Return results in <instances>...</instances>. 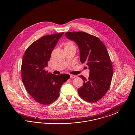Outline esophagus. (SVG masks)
<instances>
[{
    "mask_svg": "<svg viewBox=\"0 0 135 135\" xmlns=\"http://www.w3.org/2000/svg\"><path fill=\"white\" fill-rule=\"evenodd\" d=\"M70 78H72V79L74 78L75 77H76V76L75 75H72V74H70Z\"/></svg>",
    "mask_w": 135,
    "mask_h": 135,
    "instance_id": "34e87169",
    "label": "esophagus"
}]
</instances>
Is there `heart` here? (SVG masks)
<instances>
[{"instance_id":"b5f03b06","label":"heart","mask_w":135,"mask_h":135,"mask_svg":"<svg viewBox=\"0 0 135 135\" xmlns=\"http://www.w3.org/2000/svg\"><path fill=\"white\" fill-rule=\"evenodd\" d=\"M74 46V45H73V44L72 42H67L65 44V47H66V46Z\"/></svg>"}]
</instances>
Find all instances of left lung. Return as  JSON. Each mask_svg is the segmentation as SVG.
<instances>
[{
	"label": "left lung",
	"instance_id": "left-lung-1",
	"mask_svg": "<svg viewBox=\"0 0 135 135\" xmlns=\"http://www.w3.org/2000/svg\"><path fill=\"white\" fill-rule=\"evenodd\" d=\"M65 35L77 44L80 62L90 70L88 79L79 76L84 84L78 89V95L86 102H96L106 94L112 78L113 67L108 51L100 39L86 32H66Z\"/></svg>",
	"mask_w": 135,
	"mask_h": 135
}]
</instances>
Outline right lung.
Returning <instances> with one entry per match:
<instances>
[{"label":"right lung","instance_id":"add662e5","mask_svg":"<svg viewBox=\"0 0 135 135\" xmlns=\"http://www.w3.org/2000/svg\"><path fill=\"white\" fill-rule=\"evenodd\" d=\"M64 32L45 35L29 46L23 57L22 79L34 99L42 105H50L59 96L62 85L69 78L67 74L54 75L45 70L51 52Z\"/></svg>","mask_w":135,"mask_h":135}]
</instances>
